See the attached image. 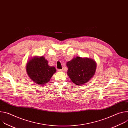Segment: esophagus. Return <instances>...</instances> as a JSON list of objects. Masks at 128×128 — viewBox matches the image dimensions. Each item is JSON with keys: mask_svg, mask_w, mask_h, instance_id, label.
Returning <instances> with one entry per match:
<instances>
[{"mask_svg": "<svg viewBox=\"0 0 128 128\" xmlns=\"http://www.w3.org/2000/svg\"><path fill=\"white\" fill-rule=\"evenodd\" d=\"M58 71H60V72H61V71H64V69L63 68V69H58Z\"/></svg>", "mask_w": 128, "mask_h": 128, "instance_id": "esophagus-1", "label": "esophagus"}]
</instances>
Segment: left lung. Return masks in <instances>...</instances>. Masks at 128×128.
Wrapping results in <instances>:
<instances>
[{"instance_id":"left-lung-1","label":"left lung","mask_w":128,"mask_h":128,"mask_svg":"<svg viewBox=\"0 0 128 128\" xmlns=\"http://www.w3.org/2000/svg\"><path fill=\"white\" fill-rule=\"evenodd\" d=\"M67 75L76 84L82 86L93 78L97 68L96 61L89 58L76 57L66 63Z\"/></svg>"}]
</instances>
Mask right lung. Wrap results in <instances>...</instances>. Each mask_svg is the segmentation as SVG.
<instances>
[{"label": "right lung", "mask_w": 128, "mask_h": 128, "mask_svg": "<svg viewBox=\"0 0 128 128\" xmlns=\"http://www.w3.org/2000/svg\"><path fill=\"white\" fill-rule=\"evenodd\" d=\"M27 74L30 79L40 86L46 85L50 80L56 69L48 65V61L44 56L30 58L26 65Z\"/></svg>", "instance_id": "add662e5"}]
</instances>
